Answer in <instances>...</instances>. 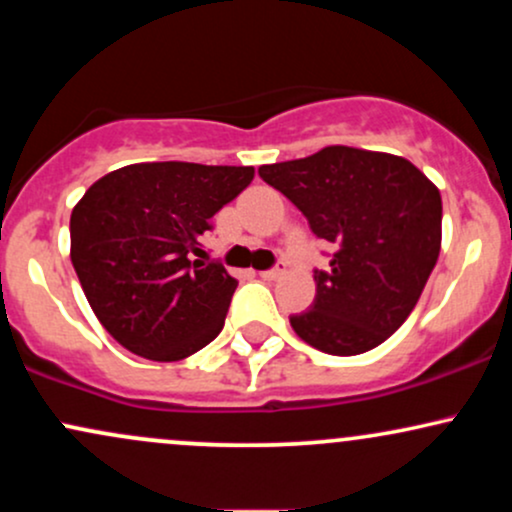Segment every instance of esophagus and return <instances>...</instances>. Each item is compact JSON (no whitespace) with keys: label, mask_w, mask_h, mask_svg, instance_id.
<instances>
[{"label":"esophagus","mask_w":512,"mask_h":512,"mask_svg":"<svg viewBox=\"0 0 512 512\" xmlns=\"http://www.w3.org/2000/svg\"><path fill=\"white\" fill-rule=\"evenodd\" d=\"M264 281H276V279H281V276H284V264H276V267H272V269H267V272H262L260 274Z\"/></svg>","instance_id":"34e87169"}]
</instances>
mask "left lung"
Wrapping results in <instances>:
<instances>
[{
	"label": "left lung",
	"instance_id": "1",
	"mask_svg": "<svg viewBox=\"0 0 512 512\" xmlns=\"http://www.w3.org/2000/svg\"><path fill=\"white\" fill-rule=\"evenodd\" d=\"M317 238L334 243L330 269H315L310 310L291 315L305 344L332 356L366 354L407 320L438 262L443 202L407 158L325 146L260 168Z\"/></svg>",
	"mask_w": 512,
	"mask_h": 512
}]
</instances>
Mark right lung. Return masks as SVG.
Segmentation results:
<instances>
[{
  "mask_svg": "<svg viewBox=\"0 0 512 512\" xmlns=\"http://www.w3.org/2000/svg\"><path fill=\"white\" fill-rule=\"evenodd\" d=\"M252 166L134 163L93 182L72 211V264L110 337L149 361H180L223 330L238 281L202 257L211 216Z\"/></svg>",
  "mask_w": 512,
  "mask_h": 512,
  "instance_id": "1",
  "label": "right lung"
}]
</instances>
